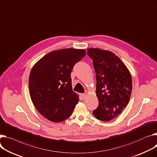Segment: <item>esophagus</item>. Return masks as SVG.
Segmentation results:
<instances>
[{"mask_svg": "<svg viewBox=\"0 0 157 157\" xmlns=\"http://www.w3.org/2000/svg\"><path fill=\"white\" fill-rule=\"evenodd\" d=\"M81 97H82V99H85L86 98V97H87V95H86V93H82L81 94Z\"/></svg>", "mask_w": 157, "mask_h": 157, "instance_id": "obj_1", "label": "esophagus"}]
</instances>
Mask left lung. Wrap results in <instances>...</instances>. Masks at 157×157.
Instances as JSON below:
<instances>
[{"instance_id":"1","label":"left lung","mask_w":157,"mask_h":157,"mask_svg":"<svg viewBox=\"0 0 157 157\" xmlns=\"http://www.w3.org/2000/svg\"><path fill=\"white\" fill-rule=\"evenodd\" d=\"M96 73L98 107L93 116L101 121L116 118L129 101L132 78L124 62L113 52L97 48L88 49Z\"/></svg>"}]
</instances>
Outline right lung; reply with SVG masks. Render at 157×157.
Wrapping results in <instances>:
<instances>
[{"label": "right lung", "instance_id": "add662e5", "mask_svg": "<svg viewBox=\"0 0 157 157\" xmlns=\"http://www.w3.org/2000/svg\"><path fill=\"white\" fill-rule=\"evenodd\" d=\"M86 54L84 49L54 50L40 59L31 69L30 97L47 119L60 122L71 116L79 96L72 91L71 73L75 64Z\"/></svg>", "mask_w": 157, "mask_h": 157}]
</instances>
